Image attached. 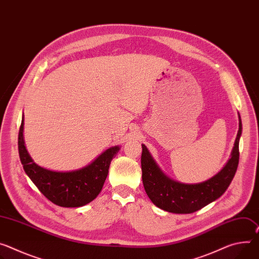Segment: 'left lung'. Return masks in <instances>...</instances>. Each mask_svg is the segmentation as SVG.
I'll list each match as a JSON object with an SVG mask.
<instances>
[{
	"label": "left lung",
	"instance_id": "obj_1",
	"mask_svg": "<svg viewBox=\"0 0 259 259\" xmlns=\"http://www.w3.org/2000/svg\"><path fill=\"white\" fill-rule=\"evenodd\" d=\"M242 121L239 114V131L231 157L226 165L213 178L198 184H183L163 174L145 145L142 153V170L145 190L158 207L175 214H191L218 199L230 185L239 165V143Z\"/></svg>",
	"mask_w": 259,
	"mask_h": 259
}]
</instances>
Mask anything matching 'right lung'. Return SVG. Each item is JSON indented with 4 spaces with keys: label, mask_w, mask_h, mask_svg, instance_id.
Returning <instances> with one entry per match:
<instances>
[{
    "label": "right lung",
    "mask_w": 259,
    "mask_h": 259,
    "mask_svg": "<svg viewBox=\"0 0 259 259\" xmlns=\"http://www.w3.org/2000/svg\"><path fill=\"white\" fill-rule=\"evenodd\" d=\"M23 115L18 133V153L28 177L39 191L57 205L78 207L88 204L100 193L113 157L119 146L103 152L89 165L73 171H53L43 168L32 160L23 142Z\"/></svg>",
    "instance_id": "obj_1"
}]
</instances>
